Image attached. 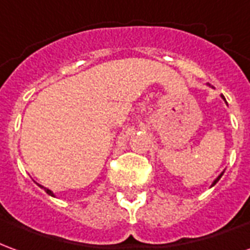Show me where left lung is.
<instances>
[{
    "label": "left lung",
    "instance_id": "8db88e82",
    "mask_svg": "<svg viewBox=\"0 0 250 250\" xmlns=\"http://www.w3.org/2000/svg\"><path fill=\"white\" fill-rule=\"evenodd\" d=\"M206 85H208V87H210V88H214V87H211V85H210L209 83H208V84H206ZM221 98L224 99V100H225V103H226V99L224 98V95H221ZM226 104H228V103H226ZM224 173H225V168H224V170H222V171H221V173L218 174V177H217V178H215L214 181H213V182H211V185H210V188H213V186H214V185L217 184V182H218V181H220V178H221V177H222V174H224Z\"/></svg>",
    "mask_w": 250,
    "mask_h": 250
}]
</instances>
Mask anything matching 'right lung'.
Here are the masks:
<instances>
[{
	"label": "right lung",
	"instance_id": "right-lung-1",
	"mask_svg": "<svg viewBox=\"0 0 250 250\" xmlns=\"http://www.w3.org/2000/svg\"><path fill=\"white\" fill-rule=\"evenodd\" d=\"M37 185H39V184H37ZM39 186H40L41 188H44V190H45V193H46V194H49V195H51V197H56V195H55V193H53V191H52V190H49V188H44V186H41V185H39Z\"/></svg>",
	"mask_w": 250,
	"mask_h": 250
}]
</instances>
